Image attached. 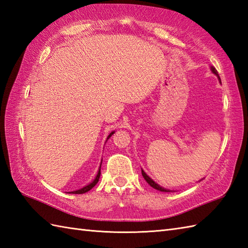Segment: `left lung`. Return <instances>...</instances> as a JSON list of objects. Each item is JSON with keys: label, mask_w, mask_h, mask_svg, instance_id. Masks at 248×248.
Returning a JSON list of instances; mask_svg holds the SVG:
<instances>
[{"label": "left lung", "mask_w": 248, "mask_h": 248, "mask_svg": "<svg viewBox=\"0 0 248 248\" xmlns=\"http://www.w3.org/2000/svg\"><path fill=\"white\" fill-rule=\"evenodd\" d=\"M210 69H211V71H212V73H214L215 76H217V78H218V80H219V82H220V78H219V76H218V72L217 71V69H215L214 67H210ZM141 175H143V177H144V179L145 180L147 181V183L149 184L150 186H152L154 188H155V189H157V191H160V192H171L170 189H168V188H165V187H163V186H159V184H157L156 182H155L154 180H152V179L147 175V173L141 170Z\"/></svg>", "instance_id": "obj_1"}]
</instances>
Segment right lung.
<instances>
[{
	"label": "right lung",
	"mask_w": 248,
	"mask_h": 248,
	"mask_svg": "<svg viewBox=\"0 0 248 248\" xmlns=\"http://www.w3.org/2000/svg\"><path fill=\"white\" fill-rule=\"evenodd\" d=\"M114 133H115V131H113V132H110V133L108 134V136L107 140H108L110 138V136H112ZM107 140H105V143H107ZM101 164H102V161H101V163H100V167H99V170H98L97 176L94 177V179H93V180L91 183H88V184H86L85 186H83V187H81V188L77 189V191H72V192H69V194H84V193H86V192H88V191H91V189H92V188H93L94 186H96L97 182L99 181L100 175H101V172H100V170H101Z\"/></svg>",
	"instance_id": "1"
}]
</instances>
